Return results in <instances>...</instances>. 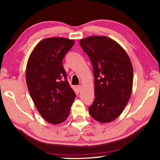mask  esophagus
I'll list each match as a JSON object with an SVG mask.
<instances>
[{"instance_id": "obj_1", "label": "esophagus", "mask_w": 160, "mask_h": 160, "mask_svg": "<svg viewBox=\"0 0 160 160\" xmlns=\"http://www.w3.org/2000/svg\"><path fill=\"white\" fill-rule=\"evenodd\" d=\"M77 89H78V91H80L81 90H82V86H81V85H78L77 86Z\"/></svg>"}]
</instances>
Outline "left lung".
<instances>
[{
  "mask_svg": "<svg viewBox=\"0 0 160 160\" xmlns=\"http://www.w3.org/2000/svg\"><path fill=\"white\" fill-rule=\"evenodd\" d=\"M89 57L95 78V98L89 112L95 120L107 123L115 120L131 97L133 70L124 49L106 36H93L80 40Z\"/></svg>",
  "mask_w": 160,
  "mask_h": 160,
  "instance_id": "8db88e82",
  "label": "left lung"
}]
</instances>
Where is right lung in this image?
Returning <instances> with one entry per match:
<instances>
[{
  "instance_id": "obj_1",
  "label": "right lung",
  "mask_w": 160,
  "mask_h": 160,
  "mask_svg": "<svg viewBox=\"0 0 160 160\" xmlns=\"http://www.w3.org/2000/svg\"><path fill=\"white\" fill-rule=\"evenodd\" d=\"M74 40L48 38L41 40L30 55L26 68V82L41 116L53 124L65 121L76 97L67 81L62 60Z\"/></svg>"
}]
</instances>
